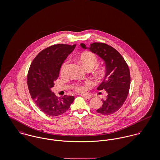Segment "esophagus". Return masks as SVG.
<instances>
[{
    "instance_id": "esophagus-1",
    "label": "esophagus",
    "mask_w": 160,
    "mask_h": 160,
    "mask_svg": "<svg viewBox=\"0 0 160 160\" xmlns=\"http://www.w3.org/2000/svg\"><path fill=\"white\" fill-rule=\"evenodd\" d=\"M82 96L85 98H88V99H89L92 98V96H91V95H82Z\"/></svg>"
}]
</instances>
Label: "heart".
I'll list each match as a JSON object with an SVG mask.
<instances>
[{
	"label": "heart",
	"instance_id": "obj_1",
	"mask_svg": "<svg viewBox=\"0 0 160 160\" xmlns=\"http://www.w3.org/2000/svg\"><path fill=\"white\" fill-rule=\"evenodd\" d=\"M80 61L83 64V66L86 69L89 68H92L98 62V58L96 55L91 52H84L80 57ZM68 64V61L64 62L62 64L61 68V72L64 74L66 72ZM74 89L78 92H83L86 90V86L83 84L78 83L74 86Z\"/></svg>",
	"mask_w": 160,
	"mask_h": 160
}]
</instances>
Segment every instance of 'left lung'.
I'll use <instances>...</instances> for the list:
<instances>
[{"label":"left lung","instance_id":"8db88e82","mask_svg":"<svg viewBox=\"0 0 160 160\" xmlns=\"http://www.w3.org/2000/svg\"><path fill=\"white\" fill-rule=\"evenodd\" d=\"M80 46L98 55L105 62L106 73L97 89L105 90L107 96L102 100L103 105L97 112L105 116L112 114L123 105L128 94L130 85L128 66L119 52L107 44L94 42L89 48H86L83 43Z\"/></svg>","mask_w":160,"mask_h":160}]
</instances>
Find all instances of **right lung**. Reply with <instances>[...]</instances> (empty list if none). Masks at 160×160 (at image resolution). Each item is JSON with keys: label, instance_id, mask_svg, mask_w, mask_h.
Wrapping results in <instances>:
<instances>
[{"label": "right lung", "instance_id": "right-lung-1", "mask_svg": "<svg viewBox=\"0 0 160 160\" xmlns=\"http://www.w3.org/2000/svg\"><path fill=\"white\" fill-rule=\"evenodd\" d=\"M75 46L58 44L47 48L37 55L29 68L27 85L30 96L38 107L50 116L62 114L74 102V96L58 98L50 89L59 76L63 62Z\"/></svg>", "mask_w": 160, "mask_h": 160}]
</instances>
